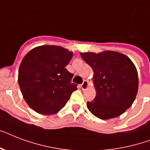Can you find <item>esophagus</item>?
Masks as SVG:
<instances>
[{
    "label": "esophagus",
    "instance_id": "obj_1",
    "mask_svg": "<svg viewBox=\"0 0 150 150\" xmlns=\"http://www.w3.org/2000/svg\"><path fill=\"white\" fill-rule=\"evenodd\" d=\"M88 87H89V82L86 80H84L82 84L81 85V88H82V90H86Z\"/></svg>",
    "mask_w": 150,
    "mask_h": 150
}]
</instances>
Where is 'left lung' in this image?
<instances>
[{
	"instance_id": "left-lung-1",
	"label": "left lung",
	"mask_w": 150,
	"mask_h": 150,
	"mask_svg": "<svg viewBox=\"0 0 150 150\" xmlns=\"http://www.w3.org/2000/svg\"><path fill=\"white\" fill-rule=\"evenodd\" d=\"M93 70L96 97L87 102L89 111L103 120L120 116L132 106L139 87L138 72L129 57L118 52L80 54Z\"/></svg>"
}]
</instances>
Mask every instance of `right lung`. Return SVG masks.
<instances>
[{
    "mask_svg": "<svg viewBox=\"0 0 150 150\" xmlns=\"http://www.w3.org/2000/svg\"><path fill=\"white\" fill-rule=\"evenodd\" d=\"M72 52L59 46L43 45L33 48L22 59L18 82L23 98L29 107L41 114L61 110L77 85L65 67Z\"/></svg>",
    "mask_w": 150,
    "mask_h": 150,
    "instance_id": "obj_1",
    "label": "right lung"
}]
</instances>
